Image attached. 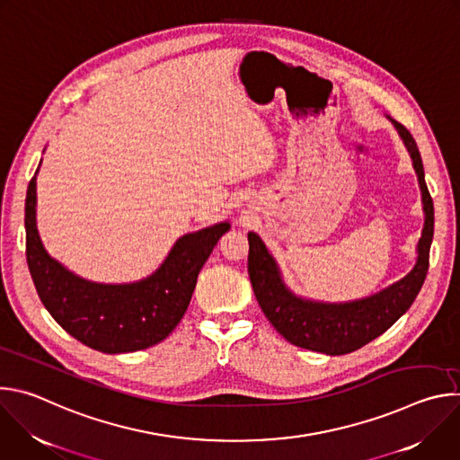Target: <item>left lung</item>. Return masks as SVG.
<instances>
[{
	"label": "left lung",
	"instance_id": "1",
	"mask_svg": "<svg viewBox=\"0 0 460 460\" xmlns=\"http://www.w3.org/2000/svg\"><path fill=\"white\" fill-rule=\"evenodd\" d=\"M391 119V118H389ZM413 160L422 190L424 229L417 245V264L399 282L353 302H314L296 296L282 280L280 270L266 243L249 233L247 273L254 296L275 330L293 346L325 353L346 355L380 337L395 323L417 298L428 268L433 240V200L429 196L419 147L410 130L391 119Z\"/></svg>",
	"mask_w": 460,
	"mask_h": 460
}]
</instances>
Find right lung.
Returning <instances> with one entry per match:
<instances>
[{"label": "right lung", "mask_w": 460, "mask_h": 460, "mask_svg": "<svg viewBox=\"0 0 460 460\" xmlns=\"http://www.w3.org/2000/svg\"><path fill=\"white\" fill-rule=\"evenodd\" d=\"M36 174L25 200L27 264L45 309L71 337L102 353H133L167 339L187 311L202 266L231 224L183 234L164 264L144 280L91 282L45 251L36 227Z\"/></svg>", "instance_id": "obj_1"}]
</instances>
